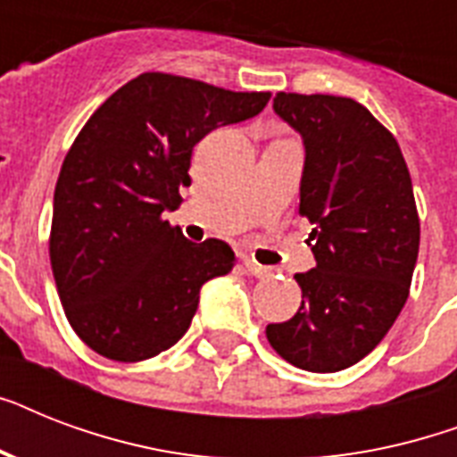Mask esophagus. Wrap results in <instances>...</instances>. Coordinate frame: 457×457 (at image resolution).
I'll list each match as a JSON object with an SVG mask.
<instances>
[{
	"instance_id": "34e87169",
	"label": "esophagus",
	"mask_w": 457,
	"mask_h": 457,
	"mask_svg": "<svg viewBox=\"0 0 457 457\" xmlns=\"http://www.w3.org/2000/svg\"><path fill=\"white\" fill-rule=\"evenodd\" d=\"M244 268L251 272V275H256V278H268L270 275V268H265V265L256 263V261H251V258H244Z\"/></svg>"
}]
</instances>
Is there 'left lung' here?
Masks as SVG:
<instances>
[{
	"mask_svg": "<svg viewBox=\"0 0 457 457\" xmlns=\"http://www.w3.org/2000/svg\"><path fill=\"white\" fill-rule=\"evenodd\" d=\"M272 109L303 137L299 213L315 268L294 275L301 308L265 327L308 372H339L384 339L405 305L420 251L412 182L396 137L348 96L278 92Z\"/></svg>",
	"mask_w": 457,
	"mask_h": 457,
	"instance_id": "8db88e82",
	"label": "left lung"
}]
</instances>
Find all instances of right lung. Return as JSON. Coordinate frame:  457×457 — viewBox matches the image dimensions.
I'll return each instance as SVG.
<instances>
[{
    "instance_id": "1",
    "label": "right lung",
    "mask_w": 457,
    "mask_h": 457,
    "mask_svg": "<svg viewBox=\"0 0 457 457\" xmlns=\"http://www.w3.org/2000/svg\"><path fill=\"white\" fill-rule=\"evenodd\" d=\"M268 102L270 92L142 73L85 123L54 189L49 258L68 322L92 351L154 358L189 329L201 287L232 270L228 244L189 242L163 211L192 182L194 146Z\"/></svg>"
}]
</instances>
